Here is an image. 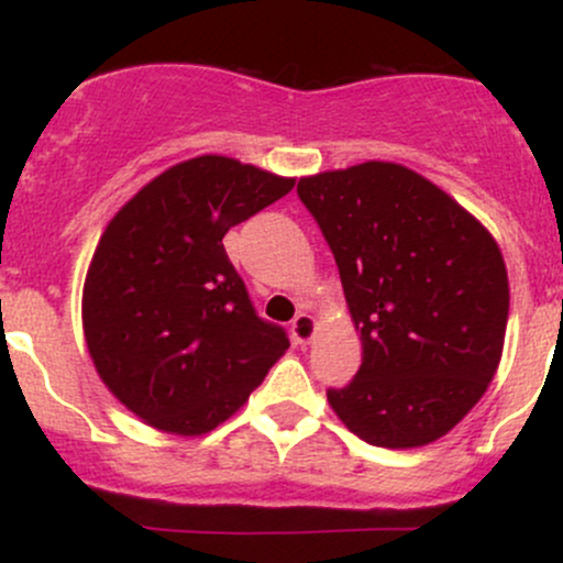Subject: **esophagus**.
<instances>
[{
    "mask_svg": "<svg viewBox=\"0 0 563 563\" xmlns=\"http://www.w3.org/2000/svg\"><path fill=\"white\" fill-rule=\"evenodd\" d=\"M314 333H318V320H314L312 314L301 312L296 314L294 322H290V335H294V341L299 346H307L309 341L314 339Z\"/></svg>",
    "mask_w": 563,
    "mask_h": 563,
    "instance_id": "esophagus-1",
    "label": "esophagus"
}]
</instances>
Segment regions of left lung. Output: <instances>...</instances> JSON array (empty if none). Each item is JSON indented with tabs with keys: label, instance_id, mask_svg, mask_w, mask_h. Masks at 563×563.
<instances>
[{
	"label": "left lung",
	"instance_id": "1",
	"mask_svg": "<svg viewBox=\"0 0 563 563\" xmlns=\"http://www.w3.org/2000/svg\"><path fill=\"white\" fill-rule=\"evenodd\" d=\"M339 264L363 365L328 391L367 444L426 448L487 391L506 344L500 245L450 192L391 161L299 179Z\"/></svg>",
	"mask_w": 563,
	"mask_h": 563
}]
</instances>
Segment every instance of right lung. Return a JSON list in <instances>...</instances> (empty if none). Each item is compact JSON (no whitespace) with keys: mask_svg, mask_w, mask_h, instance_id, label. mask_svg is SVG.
<instances>
[{"mask_svg":"<svg viewBox=\"0 0 563 563\" xmlns=\"http://www.w3.org/2000/svg\"><path fill=\"white\" fill-rule=\"evenodd\" d=\"M294 185L209 153L161 172L106 224L84 277V341L97 376L142 423L206 434L286 354V333L256 318L222 238Z\"/></svg>","mask_w":563,"mask_h":563,"instance_id":"1","label":"right lung"}]
</instances>
